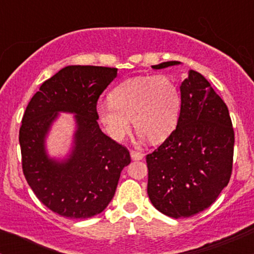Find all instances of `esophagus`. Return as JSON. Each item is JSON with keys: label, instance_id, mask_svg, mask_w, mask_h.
<instances>
[{"label": "esophagus", "instance_id": "1", "mask_svg": "<svg viewBox=\"0 0 254 254\" xmlns=\"http://www.w3.org/2000/svg\"><path fill=\"white\" fill-rule=\"evenodd\" d=\"M130 155H131V159H132V160H142V159H143V154H142V153H137V151H131V153H130Z\"/></svg>", "mask_w": 254, "mask_h": 254}]
</instances>
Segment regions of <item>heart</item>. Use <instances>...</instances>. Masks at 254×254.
Here are the masks:
<instances>
[{
  "mask_svg": "<svg viewBox=\"0 0 254 254\" xmlns=\"http://www.w3.org/2000/svg\"><path fill=\"white\" fill-rule=\"evenodd\" d=\"M110 101L99 104L97 113L106 132L116 141L130 132V121L153 142L165 141L179 122L182 95L167 75L127 78L113 88Z\"/></svg>",
  "mask_w": 254,
  "mask_h": 254,
  "instance_id": "heart-1",
  "label": "heart"
}]
</instances>
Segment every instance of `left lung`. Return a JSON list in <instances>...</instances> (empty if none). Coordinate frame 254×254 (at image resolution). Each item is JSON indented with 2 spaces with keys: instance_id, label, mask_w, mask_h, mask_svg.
<instances>
[{
  "instance_id": "left-lung-1",
  "label": "left lung",
  "mask_w": 254,
  "mask_h": 254,
  "mask_svg": "<svg viewBox=\"0 0 254 254\" xmlns=\"http://www.w3.org/2000/svg\"><path fill=\"white\" fill-rule=\"evenodd\" d=\"M178 61L153 65L162 69ZM182 109L176 130L145 156L151 204L173 218L205 210L228 185L234 130L229 111L209 81L190 70L180 86Z\"/></svg>"
}]
</instances>
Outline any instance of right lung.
<instances>
[{
	"instance_id": "obj_1",
	"label": "right lung",
	"mask_w": 254,
	"mask_h": 254,
	"mask_svg": "<svg viewBox=\"0 0 254 254\" xmlns=\"http://www.w3.org/2000/svg\"><path fill=\"white\" fill-rule=\"evenodd\" d=\"M117 68L69 65L40 86L28 103L19 131L22 172L38 199L63 217L89 218L109 205L121 172L130 164L124 145L99 127L97 104ZM75 113L77 132L69 159H49L45 137L57 113Z\"/></svg>"
}]
</instances>
